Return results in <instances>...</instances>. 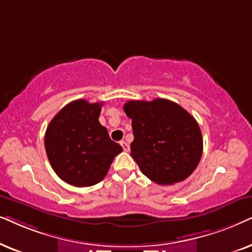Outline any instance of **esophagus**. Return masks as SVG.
I'll return each mask as SVG.
<instances>
[{
    "label": "esophagus",
    "mask_w": 252,
    "mask_h": 252,
    "mask_svg": "<svg viewBox=\"0 0 252 252\" xmlns=\"http://www.w3.org/2000/svg\"><path fill=\"white\" fill-rule=\"evenodd\" d=\"M120 144H121V146H122L123 151H126V152H128V151L130 150V147H129V144L124 142V140H122V142H121Z\"/></svg>",
    "instance_id": "1"
}]
</instances>
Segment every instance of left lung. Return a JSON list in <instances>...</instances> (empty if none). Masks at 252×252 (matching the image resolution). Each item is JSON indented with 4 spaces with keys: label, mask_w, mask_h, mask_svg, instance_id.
Segmentation results:
<instances>
[{
    "label": "left lung",
    "mask_w": 252,
    "mask_h": 252,
    "mask_svg": "<svg viewBox=\"0 0 252 252\" xmlns=\"http://www.w3.org/2000/svg\"><path fill=\"white\" fill-rule=\"evenodd\" d=\"M123 109L132 120L131 157L144 175L170 186L192 174L203 153L202 131L193 116L167 99L130 100Z\"/></svg>",
    "instance_id": "1"
}]
</instances>
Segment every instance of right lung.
<instances>
[{"label": "right lung", "mask_w": 252, "mask_h": 252, "mask_svg": "<svg viewBox=\"0 0 252 252\" xmlns=\"http://www.w3.org/2000/svg\"><path fill=\"white\" fill-rule=\"evenodd\" d=\"M103 102L78 99L54 116L45 133L50 166L60 179L73 187H91L107 175L122 147L113 142L99 122Z\"/></svg>", "instance_id": "right-lung-1"}]
</instances>
